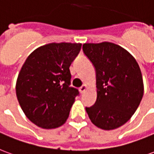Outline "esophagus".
Listing matches in <instances>:
<instances>
[{
    "label": "esophagus",
    "mask_w": 154,
    "mask_h": 154,
    "mask_svg": "<svg viewBox=\"0 0 154 154\" xmlns=\"http://www.w3.org/2000/svg\"><path fill=\"white\" fill-rule=\"evenodd\" d=\"M87 86L86 85V84H83V85H82V87L79 88V91H80L81 93H84V92L86 91V90H87Z\"/></svg>",
    "instance_id": "34e87169"
}]
</instances>
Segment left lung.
Segmentation results:
<instances>
[{
  "label": "left lung",
  "mask_w": 154,
  "mask_h": 154,
  "mask_svg": "<svg viewBox=\"0 0 154 154\" xmlns=\"http://www.w3.org/2000/svg\"><path fill=\"white\" fill-rule=\"evenodd\" d=\"M82 49L97 72V101L86 108L87 115L100 129H117L130 119L143 96L139 64L124 48L110 42L84 44Z\"/></svg>",
  "instance_id": "8db88e82"
}]
</instances>
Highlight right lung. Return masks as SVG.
Listing matches in <instances>:
<instances>
[{
  "instance_id": "add662e5",
  "label": "right lung",
  "mask_w": 154,
  "mask_h": 154,
  "mask_svg": "<svg viewBox=\"0 0 154 154\" xmlns=\"http://www.w3.org/2000/svg\"><path fill=\"white\" fill-rule=\"evenodd\" d=\"M82 44L51 43L29 54L19 72L15 91L23 112L42 129L67 121L78 91L70 87L72 62Z\"/></svg>"
}]
</instances>
